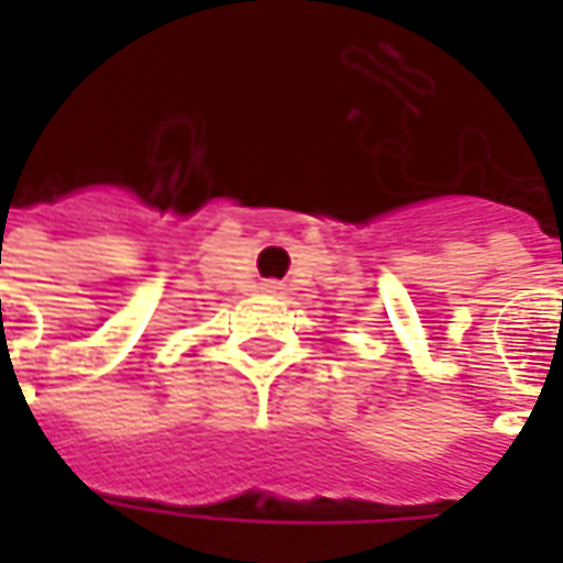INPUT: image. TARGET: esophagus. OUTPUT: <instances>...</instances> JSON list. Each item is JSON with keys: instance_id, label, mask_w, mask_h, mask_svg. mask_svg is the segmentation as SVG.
<instances>
[{"instance_id": "1", "label": "esophagus", "mask_w": 563, "mask_h": 563, "mask_svg": "<svg viewBox=\"0 0 563 563\" xmlns=\"http://www.w3.org/2000/svg\"><path fill=\"white\" fill-rule=\"evenodd\" d=\"M262 292H280V283L265 280V283H262Z\"/></svg>"}]
</instances>
